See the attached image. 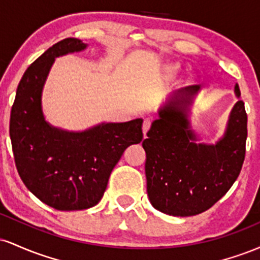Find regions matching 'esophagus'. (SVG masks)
Listing matches in <instances>:
<instances>
[{
	"label": "esophagus",
	"mask_w": 260,
	"mask_h": 260,
	"mask_svg": "<svg viewBox=\"0 0 260 260\" xmlns=\"http://www.w3.org/2000/svg\"><path fill=\"white\" fill-rule=\"evenodd\" d=\"M150 124H151V120L150 118H145L144 122H143V133H144V137L147 136V132L149 131V128H150Z\"/></svg>",
	"instance_id": "34e87169"
}]
</instances>
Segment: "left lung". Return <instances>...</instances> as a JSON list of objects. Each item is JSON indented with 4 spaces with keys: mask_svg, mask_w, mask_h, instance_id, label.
<instances>
[{
    "mask_svg": "<svg viewBox=\"0 0 260 260\" xmlns=\"http://www.w3.org/2000/svg\"><path fill=\"white\" fill-rule=\"evenodd\" d=\"M199 91V85H189L172 92L143 140L149 201L168 215L192 216L208 210L226 194L242 169L247 113L238 84L237 103L215 143L202 142L193 129L190 109Z\"/></svg>",
    "mask_w": 260,
    "mask_h": 260,
    "instance_id": "1",
    "label": "left lung"
}]
</instances>
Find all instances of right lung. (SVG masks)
I'll list each match as a JSON object with an SVG mask.
<instances>
[{
  "label": "right lung",
  "mask_w": 260,
  "mask_h": 260,
  "mask_svg": "<svg viewBox=\"0 0 260 260\" xmlns=\"http://www.w3.org/2000/svg\"><path fill=\"white\" fill-rule=\"evenodd\" d=\"M86 47L68 38L46 50L23 74L11 111L18 174L37 198L62 211L96 205L123 151L143 139V118L101 122L84 131L63 129L45 118L43 91L55 59Z\"/></svg>",
  "instance_id": "obj_1"
}]
</instances>
